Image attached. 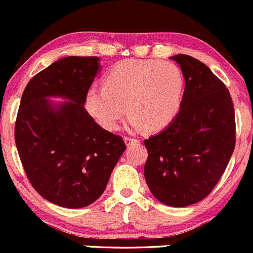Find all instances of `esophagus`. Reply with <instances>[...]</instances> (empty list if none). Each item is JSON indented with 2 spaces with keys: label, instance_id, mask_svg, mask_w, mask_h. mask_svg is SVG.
<instances>
[{
  "label": "esophagus",
  "instance_id": "obj_1",
  "mask_svg": "<svg viewBox=\"0 0 253 253\" xmlns=\"http://www.w3.org/2000/svg\"><path fill=\"white\" fill-rule=\"evenodd\" d=\"M124 141H126V146H130V145H132V144H137V142H139V140L132 139V137L126 136V137H124Z\"/></svg>",
  "mask_w": 253,
  "mask_h": 253
}]
</instances>
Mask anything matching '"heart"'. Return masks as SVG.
I'll list each match as a JSON object with an SVG mask.
<instances>
[{"label":"heart","mask_w":253,"mask_h":253,"mask_svg":"<svg viewBox=\"0 0 253 253\" xmlns=\"http://www.w3.org/2000/svg\"><path fill=\"white\" fill-rule=\"evenodd\" d=\"M184 77L180 68L162 59H126L106 75L103 86H92L85 95V108L107 130H114L130 112L132 129L158 130L168 126L180 108Z\"/></svg>","instance_id":"b5f03b06"}]
</instances>
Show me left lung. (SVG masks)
I'll use <instances>...</instances> for the list:
<instances>
[{
	"mask_svg": "<svg viewBox=\"0 0 253 253\" xmlns=\"http://www.w3.org/2000/svg\"><path fill=\"white\" fill-rule=\"evenodd\" d=\"M170 59L183 72V100L168 126L145 140V179L158 201L186 207L223 175L235 147V112L229 90L206 64L187 54Z\"/></svg>",
	"mask_w": 253,
	"mask_h": 253,
	"instance_id": "obj_1",
	"label": "left lung"
}]
</instances>
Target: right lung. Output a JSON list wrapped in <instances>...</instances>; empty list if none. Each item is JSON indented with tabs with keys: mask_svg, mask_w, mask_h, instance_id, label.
Wrapping results in <instances>:
<instances>
[{
	"mask_svg": "<svg viewBox=\"0 0 253 253\" xmlns=\"http://www.w3.org/2000/svg\"><path fill=\"white\" fill-rule=\"evenodd\" d=\"M101 72L98 57L69 56L28 83L15 122V145L28 179L47 201L83 208L105 191L126 144L85 109ZM66 101L54 103L51 98Z\"/></svg>",
	"mask_w": 253,
	"mask_h": 253,
	"instance_id": "add662e5",
	"label": "right lung"
}]
</instances>
